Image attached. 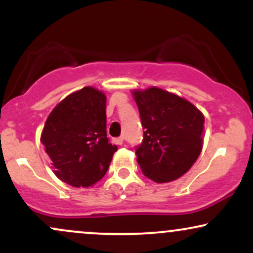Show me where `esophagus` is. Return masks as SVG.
Segmentation results:
<instances>
[{"instance_id": "34e87169", "label": "esophagus", "mask_w": 253, "mask_h": 253, "mask_svg": "<svg viewBox=\"0 0 253 253\" xmlns=\"http://www.w3.org/2000/svg\"><path fill=\"white\" fill-rule=\"evenodd\" d=\"M124 141H125V135H121L120 138L115 139V143H117L118 145H123Z\"/></svg>"}]
</instances>
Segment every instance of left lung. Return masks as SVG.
Wrapping results in <instances>:
<instances>
[{"label":"left lung","mask_w":253,"mask_h":253,"mask_svg":"<svg viewBox=\"0 0 253 253\" xmlns=\"http://www.w3.org/2000/svg\"><path fill=\"white\" fill-rule=\"evenodd\" d=\"M132 94L145 129L136 162L153 182L175 181L201 153L205 117L188 100L157 86Z\"/></svg>","instance_id":"8db88e82"}]
</instances>
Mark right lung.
<instances>
[{
    "instance_id": "1",
    "label": "right lung",
    "mask_w": 253,
    "mask_h": 253,
    "mask_svg": "<svg viewBox=\"0 0 253 253\" xmlns=\"http://www.w3.org/2000/svg\"><path fill=\"white\" fill-rule=\"evenodd\" d=\"M106 95L92 86L72 92L48 115L40 141L60 181L86 188L108 170L117 145L107 138Z\"/></svg>"
}]
</instances>
